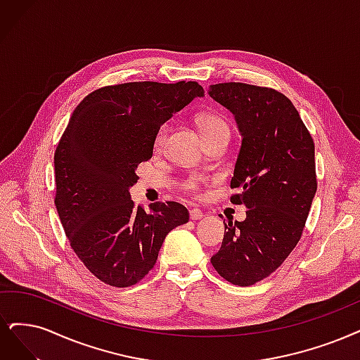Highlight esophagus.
Returning <instances> with one entry per match:
<instances>
[{
    "label": "esophagus",
    "instance_id": "esophagus-1",
    "mask_svg": "<svg viewBox=\"0 0 360 360\" xmlns=\"http://www.w3.org/2000/svg\"><path fill=\"white\" fill-rule=\"evenodd\" d=\"M203 217H205V214H203V212H202L200 209H191V210H190V218H191L193 221L202 219Z\"/></svg>",
    "mask_w": 360,
    "mask_h": 360
}]
</instances>
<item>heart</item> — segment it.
I'll list each match as a JSON object with an SVG mask.
<instances>
[{"label":"heart","mask_w":360,"mask_h":360,"mask_svg":"<svg viewBox=\"0 0 360 360\" xmlns=\"http://www.w3.org/2000/svg\"><path fill=\"white\" fill-rule=\"evenodd\" d=\"M197 123L203 133V136L210 135V133L219 131V130H229L227 122H225L222 117L215 115V114H203L198 117ZM167 135H169V124L160 126L155 133V138H154V150L155 151H160L163 148L166 141H167ZM184 187L190 193H195V191H198V182L195 178H190V179H187V182H185Z\"/></svg>","instance_id":"1"}]
</instances>
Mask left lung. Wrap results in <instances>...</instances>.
<instances>
[{
  "mask_svg": "<svg viewBox=\"0 0 360 360\" xmlns=\"http://www.w3.org/2000/svg\"><path fill=\"white\" fill-rule=\"evenodd\" d=\"M209 95L229 108L242 133L231 203L245 205L246 219L225 222L212 265L225 281L250 286L276 271L305 227L317 190L314 142L285 95L270 87L219 83Z\"/></svg>",
  "mask_w": 360,
  "mask_h": 360,
  "instance_id": "obj_1",
  "label": "left lung"
}]
</instances>
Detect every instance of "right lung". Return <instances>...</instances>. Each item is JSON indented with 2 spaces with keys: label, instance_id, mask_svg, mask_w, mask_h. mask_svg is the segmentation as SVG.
Instances as JSON below:
<instances>
[{
  "label": "right lung",
  "instance_id": "1",
  "mask_svg": "<svg viewBox=\"0 0 360 360\" xmlns=\"http://www.w3.org/2000/svg\"><path fill=\"white\" fill-rule=\"evenodd\" d=\"M205 90L197 82L105 86L77 105L55 151V205L68 242L101 282L127 288L154 267L165 237L188 222L185 206L130 200L136 167L158 127Z\"/></svg>",
  "mask_w": 360,
  "mask_h": 360
}]
</instances>
